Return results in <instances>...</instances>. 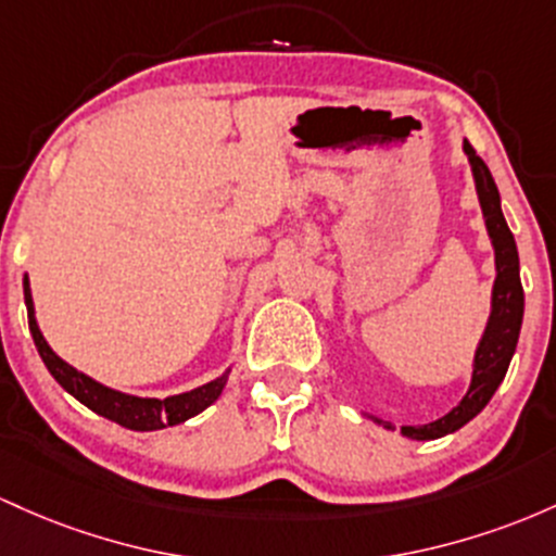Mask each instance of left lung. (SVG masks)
Segmentation results:
<instances>
[{"mask_svg": "<svg viewBox=\"0 0 556 556\" xmlns=\"http://www.w3.org/2000/svg\"><path fill=\"white\" fill-rule=\"evenodd\" d=\"M463 152L467 154V162H470L480 212H483L485 233H489L491 247H494L496 278L494 289H491L489 320H485V328L476 346V357H472L470 389H467L463 402L452 413L439 417V420L426 422V426H402L404 439L415 441H433L441 439V435L454 433V430L467 426L491 402V396L496 394L504 376H507V367L517 349V339H520L522 312H526V296H522L520 283V257H517L513 230H509L507 220H504L502 197H498L494 176H491L485 162L478 157L476 149L470 147L467 139L463 141ZM362 417H367V420H372L380 428L394 430L389 420L365 413V409H362Z\"/></svg>", "mask_w": 556, "mask_h": 556, "instance_id": "obj_1", "label": "left lung"}]
</instances>
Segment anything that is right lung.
I'll list each match as a JSON object with an SVG mask.
<instances>
[{
    "label": "right lung",
    "mask_w": 556,
    "mask_h": 556,
    "mask_svg": "<svg viewBox=\"0 0 556 556\" xmlns=\"http://www.w3.org/2000/svg\"><path fill=\"white\" fill-rule=\"evenodd\" d=\"M23 296H26V309H28V328L34 336V344L39 349V357L47 365V370L52 372V378L58 380L62 389L71 396H76L80 404L91 409V413L108 417V420L117 422V426L128 430H162L167 426H180V422L191 420L199 413L215 404L220 399L223 389H226L230 378V367L223 376H217L210 383L197 386V389L184 391V394L167 396V399H149V396H134L123 394V391L110 389V386L99 383L86 372L76 370L73 365H67L65 359L54 354V349L43 339L39 323H36V307H34V294H30V280L28 273L23 276Z\"/></svg>",
    "instance_id": "obj_1"
}]
</instances>
